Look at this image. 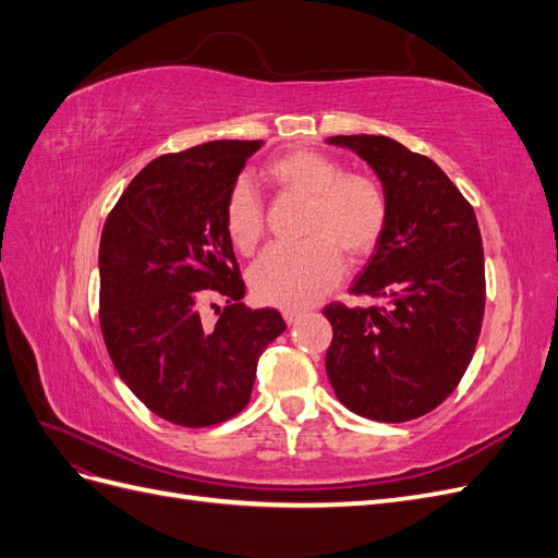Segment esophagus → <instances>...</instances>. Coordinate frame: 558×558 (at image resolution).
I'll list each match as a JSON object with an SVG mask.
<instances>
[{
	"instance_id": "esophagus-1",
	"label": "esophagus",
	"mask_w": 558,
	"mask_h": 558,
	"mask_svg": "<svg viewBox=\"0 0 558 558\" xmlns=\"http://www.w3.org/2000/svg\"><path fill=\"white\" fill-rule=\"evenodd\" d=\"M283 318H286V324H289V326H295L298 320L302 318V312H295V310H286V312H283Z\"/></svg>"
}]
</instances>
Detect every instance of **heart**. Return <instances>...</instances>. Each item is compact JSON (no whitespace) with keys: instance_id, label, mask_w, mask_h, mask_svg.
<instances>
[{"instance_id":"obj_1","label":"heart","mask_w":558,"mask_h":558,"mask_svg":"<svg viewBox=\"0 0 558 558\" xmlns=\"http://www.w3.org/2000/svg\"><path fill=\"white\" fill-rule=\"evenodd\" d=\"M279 189L310 197L302 244H275L253 263L248 283L265 305L305 310L342 277V248L359 258L373 251L388 221L384 185L363 172H344V165L314 148H295L265 165ZM226 230L240 251H253L263 238L265 209L248 179L232 183L226 197Z\"/></svg>"}]
</instances>
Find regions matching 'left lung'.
Returning <instances> with one entry per match:
<instances>
[{"label": "left lung", "instance_id": "1", "mask_svg": "<svg viewBox=\"0 0 558 558\" xmlns=\"http://www.w3.org/2000/svg\"><path fill=\"white\" fill-rule=\"evenodd\" d=\"M388 197V221L351 293L373 307L328 305L326 373L347 410L402 424L461 381L484 316V248L475 211L430 158L381 134H337Z\"/></svg>", "mask_w": 558, "mask_h": 558}]
</instances>
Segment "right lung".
<instances>
[{
	"mask_svg": "<svg viewBox=\"0 0 558 558\" xmlns=\"http://www.w3.org/2000/svg\"><path fill=\"white\" fill-rule=\"evenodd\" d=\"M256 142H207L148 162L111 209L99 242V326L116 373L170 424L240 414L260 353L286 330L277 310L244 307L226 197ZM216 322L198 307L211 293Z\"/></svg>",
	"mask_w": 558,
	"mask_h": 558,
	"instance_id": "add662e5",
	"label": "right lung"
}]
</instances>
